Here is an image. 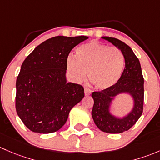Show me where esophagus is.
<instances>
[{"label": "esophagus", "instance_id": "obj_1", "mask_svg": "<svg viewBox=\"0 0 160 160\" xmlns=\"http://www.w3.org/2000/svg\"><path fill=\"white\" fill-rule=\"evenodd\" d=\"M92 93V91L90 88H88V87H85V95H89Z\"/></svg>", "mask_w": 160, "mask_h": 160}]
</instances>
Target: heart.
<instances>
[{"label": "heart", "mask_w": 160, "mask_h": 160, "mask_svg": "<svg viewBox=\"0 0 160 160\" xmlns=\"http://www.w3.org/2000/svg\"><path fill=\"white\" fill-rule=\"evenodd\" d=\"M67 68L73 78L82 81L86 72L90 82L98 89H107L120 79L124 68L122 55L116 48L90 42L76 49V58L69 57Z\"/></svg>", "instance_id": "heart-1"}]
</instances>
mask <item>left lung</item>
Here are the masks:
<instances>
[{"label":"left lung","instance_id":"obj_1","mask_svg":"<svg viewBox=\"0 0 160 160\" xmlns=\"http://www.w3.org/2000/svg\"><path fill=\"white\" fill-rule=\"evenodd\" d=\"M118 48L125 59V68L122 76L115 85L101 92H92L94 105L92 116L95 124L101 131L108 133H121L127 131L140 118L143 110L144 79L140 62L131 48L115 38L102 37ZM129 95L133 105L122 117L113 113V105L117 97Z\"/></svg>","mask_w":160,"mask_h":160}]
</instances>
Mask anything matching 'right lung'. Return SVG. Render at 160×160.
Returning a JSON list of instances; mask_svg holds the SVG:
<instances>
[{
	"mask_svg": "<svg viewBox=\"0 0 160 160\" xmlns=\"http://www.w3.org/2000/svg\"><path fill=\"white\" fill-rule=\"evenodd\" d=\"M87 36H56L28 56L16 81V111L31 131L52 133L65 124L71 109L84 98V88L67 82V58Z\"/></svg>",
	"mask_w": 160,
	"mask_h": 160,
	"instance_id": "obj_1",
	"label": "right lung"
}]
</instances>
